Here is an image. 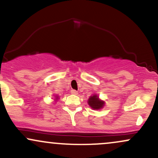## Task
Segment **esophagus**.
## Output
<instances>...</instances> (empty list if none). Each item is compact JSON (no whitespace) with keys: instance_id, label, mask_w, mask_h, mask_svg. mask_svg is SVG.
I'll list each match as a JSON object with an SVG mask.
<instances>
[{"instance_id":"1","label":"esophagus","mask_w":158,"mask_h":158,"mask_svg":"<svg viewBox=\"0 0 158 158\" xmlns=\"http://www.w3.org/2000/svg\"><path fill=\"white\" fill-rule=\"evenodd\" d=\"M71 94H72L76 95L78 94V91H76V90H71Z\"/></svg>"}]
</instances>
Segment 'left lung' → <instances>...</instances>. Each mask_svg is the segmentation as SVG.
<instances>
[{"instance_id": "1", "label": "left lung", "mask_w": 158, "mask_h": 158, "mask_svg": "<svg viewBox=\"0 0 158 158\" xmlns=\"http://www.w3.org/2000/svg\"><path fill=\"white\" fill-rule=\"evenodd\" d=\"M88 103L93 110H100L102 109L104 106V101L100 100L99 97L97 94L92 95L88 99Z\"/></svg>"}]
</instances>
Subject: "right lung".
Wrapping results in <instances>:
<instances>
[{
  "label": "right lung",
  "instance_id": "obj_1",
  "mask_svg": "<svg viewBox=\"0 0 158 158\" xmlns=\"http://www.w3.org/2000/svg\"><path fill=\"white\" fill-rule=\"evenodd\" d=\"M55 99H56V100H58V96H56V98H55Z\"/></svg>",
  "mask_w": 158,
  "mask_h": 158
}]
</instances>
